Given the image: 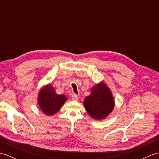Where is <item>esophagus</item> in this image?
I'll use <instances>...</instances> for the list:
<instances>
[{"label": "esophagus", "mask_w": 159, "mask_h": 159, "mask_svg": "<svg viewBox=\"0 0 159 159\" xmlns=\"http://www.w3.org/2000/svg\"><path fill=\"white\" fill-rule=\"evenodd\" d=\"M72 98L74 100H78V99H79V97H78V96L76 95V94L73 93L72 95Z\"/></svg>", "instance_id": "34e87169"}]
</instances>
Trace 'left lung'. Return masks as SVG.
Instances as JSON below:
<instances>
[{
  "mask_svg": "<svg viewBox=\"0 0 159 159\" xmlns=\"http://www.w3.org/2000/svg\"><path fill=\"white\" fill-rule=\"evenodd\" d=\"M83 104L89 116L98 120L106 118L115 106L112 93L104 82L91 89V94L85 98Z\"/></svg>",
  "mask_w": 159,
  "mask_h": 159,
  "instance_id": "1",
  "label": "left lung"
}]
</instances>
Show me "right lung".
Segmentation results:
<instances>
[{
  "label": "right lung",
  "instance_id": "1",
  "mask_svg": "<svg viewBox=\"0 0 159 159\" xmlns=\"http://www.w3.org/2000/svg\"><path fill=\"white\" fill-rule=\"evenodd\" d=\"M66 100V96L56 93L51 85L43 87L38 94L39 106L47 116H52L58 112Z\"/></svg>",
  "mask_w": 159,
  "mask_h": 159
}]
</instances>
